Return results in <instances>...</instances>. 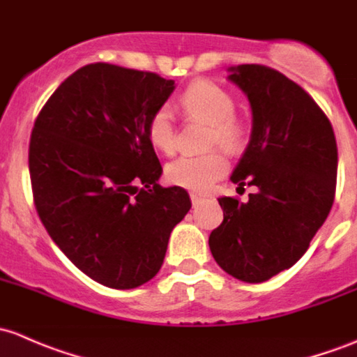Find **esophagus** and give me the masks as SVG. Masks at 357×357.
<instances>
[{"instance_id":"esophagus-1","label":"esophagus","mask_w":357,"mask_h":357,"mask_svg":"<svg viewBox=\"0 0 357 357\" xmlns=\"http://www.w3.org/2000/svg\"><path fill=\"white\" fill-rule=\"evenodd\" d=\"M190 201H192V206H197L201 201H203V196L197 192H190Z\"/></svg>"}]
</instances>
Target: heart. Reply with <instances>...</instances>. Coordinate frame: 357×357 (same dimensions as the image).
<instances>
[{
    "instance_id": "b5f03b06",
    "label": "heart",
    "mask_w": 357,
    "mask_h": 357,
    "mask_svg": "<svg viewBox=\"0 0 357 357\" xmlns=\"http://www.w3.org/2000/svg\"><path fill=\"white\" fill-rule=\"evenodd\" d=\"M180 108L194 119L211 125L209 142L235 149L242 141V125L235 120L232 94L209 80L194 82L180 96ZM148 139L158 151L170 154L175 149V123L168 108H158L148 122ZM229 172V160L220 151L201 156H180L167 165V178L183 189L206 192Z\"/></svg>"
}]
</instances>
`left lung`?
Returning <instances> with one entry per match:
<instances>
[{
	"label": "left lung",
	"instance_id": "8db88e82",
	"mask_svg": "<svg viewBox=\"0 0 357 357\" xmlns=\"http://www.w3.org/2000/svg\"><path fill=\"white\" fill-rule=\"evenodd\" d=\"M229 73L252 112L249 144L230 180L258 192L248 203L220 197L223 222L209 235V249L234 278L259 284L303 258L325 223L339 156L332 123L303 87L264 65Z\"/></svg>",
	"mask_w": 357,
	"mask_h": 357
}]
</instances>
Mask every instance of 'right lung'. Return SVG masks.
<instances>
[{
  "label": "right lung",
  "instance_id": "obj_1",
  "mask_svg": "<svg viewBox=\"0 0 357 357\" xmlns=\"http://www.w3.org/2000/svg\"><path fill=\"white\" fill-rule=\"evenodd\" d=\"M175 89L151 72L91 63L43 106L31 135L34 204L54 244L112 289H135L160 271L172 230L190 209L163 168L148 122Z\"/></svg>",
  "mask_w": 357,
  "mask_h": 357
}]
</instances>
